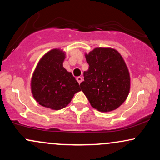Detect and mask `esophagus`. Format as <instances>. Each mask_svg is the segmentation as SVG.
<instances>
[{"label": "esophagus", "instance_id": "34e87169", "mask_svg": "<svg viewBox=\"0 0 160 160\" xmlns=\"http://www.w3.org/2000/svg\"><path fill=\"white\" fill-rule=\"evenodd\" d=\"M77 80H78L79 84H80V82L82 81V78H81V77H78V78H77Z\"/></svg>", "mask_w": 160, "mask_h": 160}]
</instances>
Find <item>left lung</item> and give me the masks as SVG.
<instances>
[{
	"label": "left lung",
	"mask_w": 160,
	"mask_h": 160,
	"mask_svg": "<svg viewBox=\"0 0 160 160\" xmlns=\"http://www.w3.org/2000/svg\"><path fill=\"white\" fill-rule=\"evenodd\" d=\"M89 69L80 88L91 106L101 112L118 108L127 98L130 75L123 58L112 48H95L85 54Z\"/></svg>",
	"instance_id": "1"
}]
</instances>
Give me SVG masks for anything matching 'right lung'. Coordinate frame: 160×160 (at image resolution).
Returning a JSON list of instances; mask_svg holds the SVG:
<instances>
[{"label": "right lung", "mask_w": 160, "mask_h": 160, "mask_svg": "<svg viewBox=\"0 0 160 160\" xmlns=\"http://www.w3.org/2000/svg\"><path fill=\"white\" fill-rule=\"evenodd\" d=\"M65 58L63 50L53 49L40 58L33 73V97L43 107L56 111L62 109L80 91L76 79L63 67Z\"/></svg>", "instance_id": "add662e5"}]
</instances>
